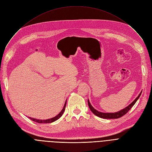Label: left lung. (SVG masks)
Instances as JSON below:
<instances>
[{
	"label": "left lung",
	"mask_w": 152,
	"mask_h": 152,
	"mask_svg": "<svg viewBox=\"0 0 152 152\" xmlns=\"http://www.w3.org/2000/svg\"><path fill=\"white\" fill-rule=\"evenodd\" d=\"M142 94V92H140V93L139 94V95L137 96V97L135 99L130 105H129L127 107H126V108H124V109L118 111V112L116 113H103L101 112V111H99L98 110H95L91 104V103L89 102V100H87V102H88V105L89 107L90 110H91L92 112L95 115H96L101 118H105V119H117L119 118H121V116H123V115H124L125 114H126L127 112H128L129 110L134 106V105L137 101V100L139 99V98L140 97V95Z\"/></svg>",
	"instance_id": "obj_1"
}]
</instances>
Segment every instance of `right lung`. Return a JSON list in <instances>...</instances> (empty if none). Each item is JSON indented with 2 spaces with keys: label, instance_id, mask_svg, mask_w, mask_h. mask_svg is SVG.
<instances>
[{
  "label": "right lung",
  "instance_id": "obj_1",
  "mask_svg": "<svg viewBox=\"0 0 152 152\" xmlns=\"http://www.w3.org/2000/svg\"><path fill=\"white\" fill-rule=\"evenodd\" d=\"M66 105V101L65 103V105H64V107H63L62 110L60 111V112L57 116H55V117H53L52 118L48 119H43V120H42V119H38L33 118H31V117H29V118L31 119L32 121H35V122L38 123H53V122H54L55 121H57V119H58L62 116V115L64 113V111H65Z\"/></svg>",
  "mask_w": 152,
  "mask_h": 152
}]
</instances>
